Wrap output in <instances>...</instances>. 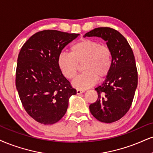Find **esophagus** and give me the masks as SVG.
Segmentation results:
<instances>
[{
  "instance_id": "1",
  "label": "esophagus",
  "mask_w": 153,
  "mask_h": 153,
  "mask_svg": "<svg viewBox=\"0 0 153 153\" xmlns=\"http://www.w3.org/2000/svg\"><path fill=\"white\" fill-rule=\"evenodd\" d=\"M85 91V90L84 89H76V94H82V93H84V92Z\"/></svg>"
}]
</instances>
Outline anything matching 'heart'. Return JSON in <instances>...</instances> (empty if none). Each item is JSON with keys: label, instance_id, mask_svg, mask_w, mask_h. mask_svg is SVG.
I'll use <instances>...</instances> for the list:
<instances>
[{"label": "heart", "instance_id": "1", "mask_svg": "<svg viewBox=\"0 0 153 153\" xmlns=\"http://www.w3.org/2000/svg\"><path fill=\"white\" fill-rule=\"evenodd\" d=\"M84 72L73 81L72 85L79 89L94 86L98 80L105 78L111 71L113 56L107 45L98 40L83 38L70 47L69 54L62 52L57 58V65L62 74L67 79L76 76L79 65Z\"/></svg>", "mask_w": 153, "mask_h": 153}]
</instances>
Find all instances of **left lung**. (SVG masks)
Here are the masks:
<instances>
[{"instance_id": "1", "label": "left lung", "mask_w": 153, "mask_h": 153, "mask_svg": "<svg viewBox=\"0 0 153 153\" xmlns=\"http://www.w3.org/2000/svg\"><path fill=\"white\" fill-rule=\"evenodd\" d=\"M84 37H99L106 41L113 56L111 71L101 86L95 88L98 99L89 105L91 114L99 121H117L128 111L137 86V70L133 50L116 30L97 27Z\"/></svg>"}]
</instances>
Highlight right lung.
Here are the masks:
<instances>
[{"label": "right lung", "instance_id": "right-lung-1", "mask_svg": "<svg viewBox=\"0 0 153 153\" xmlns=\"http://www.w3.org/2000/svg\"><path fill=\"white\" fill-rule=\"evenodd\" d=\"M79 34L45 30L34 34L18 54L16 86L25 110L39 123L58 122L67 112L69 99L76 94L62 74L57 58Z\"/></svg>", "mask_w": 153, "mask_h": 153}]
</instances>
